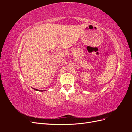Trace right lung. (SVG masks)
I'll return each instance as SVG.
<instances>
[{
	"label": "right lung",
	"instance_id": "obj_1",
	"mask_svg": "<svg viewBox=\"0 0 132 132\" xmlns=\"http://www.w3.org/2000/svg\"><path fill=\"white\" fill-rule=\"evenodd\" d=\"M33 89L36 90V91H45V90H43H43L42 91V90H38V89H34V88H33Z\"/></svg>",
	"mask_w": 132,
	"mask_h": 132
}]
</instances>
